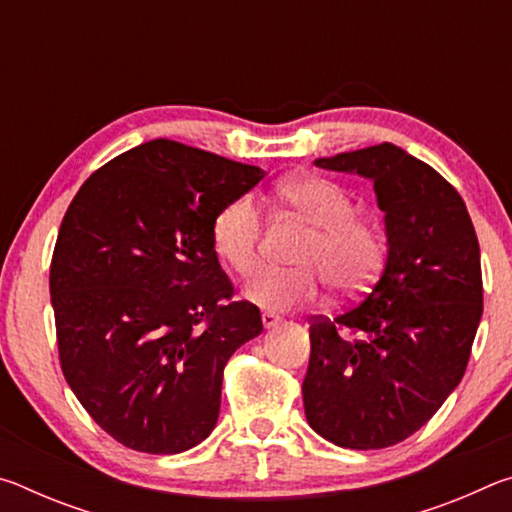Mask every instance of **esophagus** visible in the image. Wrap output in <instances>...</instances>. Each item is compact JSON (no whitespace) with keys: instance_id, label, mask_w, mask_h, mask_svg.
<instances>
[{"instance_id":"34e87169","label":"esophagus","mask_w":512,"mask_h":512,"mask_svg":"<svg viewBox=\"0 0 512 512\" xmlns=\"http://www.w3.org/2000/svg\"><path fill=\"white\" fill-rule=\"evenodd\" d=\"M280 316H277V314H271V311H264V314H262V323H264V327L266 329H271V327H275L277 323H280Z\"/></svg>"}]
</instances>
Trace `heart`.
I'll list each match as a JSON object with an SVG mask.
<instances>
[{"mask_svg": "<svg viewBox=\"0 0 512 512\" xmlns=\"http://www.w3.org/2000/svg\"><path fill=\"white\" fill-rule=\"evenodd\" d=\"M284 210L311 228L298 255V271L262 268L246 284V298L268 311H289L316 302L327 287L357 296L375 280L386 255L377 225L357 216L348 189L323 176H291L275 187ZM214 253L232 271L248 275L257 266L262 214L255 198L241 194L214 214L210 225Z\"/></svg>", "mask_w": 512, "mask_h": 512, "instance_id": "obj_1", "label": "heart"}]
</instances>
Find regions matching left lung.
<instances>
[{
  "label": "left lung",
  "mask_w": 512,
  "mask_h": 512,
  "mask_svg": "<svg viewBox=\"0 0 512 512\" xmlns=\"http://www.w3.org/2000/svg\"><path fill=\"white\" fill-rule=\"evenodd\" d=\"M314 164L375 183L388 257L357 305L311 320L305 415L339 447H393L427 424L465 375L483 314L479 239L461 194L400 146Z\"/></svg>",
  "instance_id": "8db88e82"
}]
</instances>
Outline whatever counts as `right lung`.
Returning a JSON list of instances; mask_svg holds the SVG:
<instances>
[{
    "label": "right lung",
    "mask_w": 512,
    "mask_h": 512,
    "mask_svg": "<svg viewBox=\"0 0 512 512\" xmlns=\"http://www.w3.org/2000/svg\"><path fill=\"white\" fill-rule=\"evenodd\" d=\"M262 178L153 140L103 164L69 203L49 268L60 368L124 447L180 454L214 429L225 363L264 327L253 302L232 300L210 225Z\"/></svg>",
    "instance_id": "1"
}]
</instances>
